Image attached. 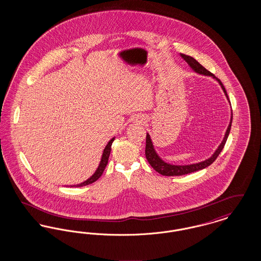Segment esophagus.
<instances>
[{
  "instance_id": "esophagus-1",
  "label": "esophagus",
  "mask_w": 261,
  "mask_h": 261,
  "mask_svg": "<svg viewBox=\"0 0 261 261\" xmlns=\"http://www.w3.org/2000/svg\"><path fill=\"white\" fill-rule=\"evenodd\" d=\"M141 121H142V122H145V119H143V118H142V120H141Z\"/></svg>"
}]
</instances>
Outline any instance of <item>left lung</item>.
Returning a JSON list of instances; mask_svg holds the SVG:
<instances>
[{
    "label": "left lung",
    "instance_id": "obj_1",
    "mask_svg": "<svg viewBox=\"0 0 261 261\" xmlns=\"http://www.w3.org/2000/svg\"><path fill=\"white\" fill-rule=\"evenodd\" d=\"M181 58L184 59V61L190 65V67L196 72L200 75H204V76H211L213 79H215L219 85L222 88L224 94L226 96L227 99L229 100L227 92L224 88L223 84L221 83V81L216 78L214 74H212L211 71H208L207 69H205L198 61H196L194 58L187 56L184 54H180ZM232 119H233V114L231 115V119H230V123L226 130L225 136L223 138V141L221 142V144L218 146L217 149L214 151V153L211 155L210 159L203 161V162H198V163H193V164H187V165H175V164H170L167 162L162 161L160 158V155L156 153L155 149L153 148V144L151 142V139L149 136V133H147V139H146V158L148 160L150 166L160 174H162L163 176H181V175H185V174L192 173V172H196L201 170L207 166H210L212 162H214L217 156L219 155V153L221 152V150L223 149L225 143L227 141V138L229 136L230 130H231V125H232Z\"/></svg>",
    "mask_w": 261,
    "mask_h": 261
}]
</instances>
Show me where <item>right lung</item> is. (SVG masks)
Returning <instances> with one entry per match:
<instances>
[{"mask_svg": "<svg viewBox=\"0 0 261 261\" xmlns=\"http://www.w3.org/2000/svg\"><path fill=\"white\" fill-rule=\"evenodd\" d=\"M114 141V138H112V140L108 143V145L106 146V148L103 149V152H102V155H101V160L99 162V166L97 168V170L95 171V173L93 174L89 179H87L86 181H84L83 183H80V184H77V185H73L71 187H82L86 186L89 184H92L94 183L95 181H97L99 179V177L101 176V174L103 172L108 162H109V158H110V154H111V150H112V142Z\"/></svg>", "mask_w": 261, "mask_h": 261, "instance_id": "add662e5", "label": "right lung"}]
</instances>
